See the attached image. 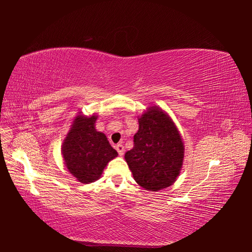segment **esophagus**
<instances>
[{
  "mask_svg": "<svg viewBox=\"0 0 252 252\" xmlns=\"http://www.w3.org/2000/svg\"><path fill=\"white\" fill-rule=\"evenodd\" d=\"M116 149L118 154H119V156H122L123 153H125V147H123L122 144H118V145L116 146Z\"/></svg>",
  "mask_w": 252,
  "mask_h": 252,
  "instance_id": "esophagus-1",
  "label": "esophagus"
}]
</instances>
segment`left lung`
<instances>
[{
    "label": "left lung",
    "mask_w": 252,
    "mask_h": 252,
    "mask_svg": "<svg viewBox=\"0 0 252 252\" xmlns=\"http://www.w3.org/2000/svg\"><path fill=\"white\" fill-rule=\"evenodd\" d=\"M125 158L135 182L146 190L172 185L183 165L184 144L169 115L157 106L148 107L138 118L134 146Z\"/></svg>",
    "instance_id": "left-lung-1"
}]
</instances>
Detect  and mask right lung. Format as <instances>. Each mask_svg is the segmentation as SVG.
I'll use <instances>...</instances> for the list:
<instances>
[{"label":"right lung","mask_w":252,"mask_h":252,"mask_svg":"<svg viewBox=\"0 0 252 252\" xmlns=\"http://www.w3.org/2000/svg\"><path fill=\"white\" fill-rule=\"evenodd\" d=\"M96 115L79 114L62 146L68 171L84 184L98 180L107 163L118 156L104 133L96 131Z\"/></svg>","instance_id":"obj_1"}]
</instances>
